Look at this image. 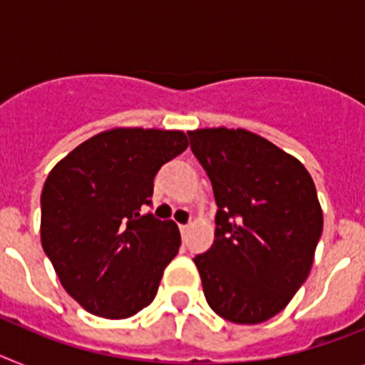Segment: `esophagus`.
Wrapping results in <instances>:
<instances>
[{
  "label": "esophagus",
  "instance_id": "esophagus-1",
  "mask_svg": "<svg viewBox=\"0 0 365 365\" xmlns=\"http://www.w3.org/2000/svg\"><path fill=\"white\" fill-rule=\"evenodd\" d=\"M180 232H182V235L185 237V235L189 234V225H180Z\"/></svg>",
  "mask_w": 365,
  "mask_h": 365
}]
</instances>
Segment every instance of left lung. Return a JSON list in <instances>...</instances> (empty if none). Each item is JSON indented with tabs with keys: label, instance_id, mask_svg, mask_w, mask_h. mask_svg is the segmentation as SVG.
<instances>
[{
	"label": "left lung",
	"instance_id": "8db88e82",
	"mask_svg": "<svg viewBox=\"0 0 365 365\" xmlns=\"http://www.w3.org/2000/svg\"><path fill=\"white\" fill-rule=\"evenodd\" d=\"M213 185L215 241L192 259L210 308L258 324L289 304L312 271L323 211L304 165L247 130L187 131Z\"/></svg>",
	"mask_w": 365,
	"mask_h": 365
}]
</instances>
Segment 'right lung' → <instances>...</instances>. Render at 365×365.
Returning <instances> with one entry per match:
<instances>
[{"label": "right lung", "instance_id": "1", "mask_svg": "<svg viewBox=\"0 0 365 365\" xmlns=\"http://www.w3.org/2000/svg\"><path fill=\"white\" fill-rule=\"evenodd\" d=\"M178 130L113 128L51 168L41 197V241L61 286L85 310L125 319L154 301L182 245L174 220L150 206L154 178L187 148Z\"/></svg>", "mask_w": 365, "mask_h": 365}]
</instances>
